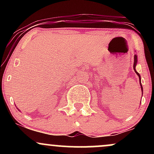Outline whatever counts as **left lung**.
Segmentation results:
<instances>
[{"mask_svg": "<svg viewBox=\"0 0 154 154\" xmlns=\"http://www.w3.org/2000/svg\"><path fill=\"white\" fill-rule=\"evenodd\" d=\"M134 64H133V69H134V70H135V73L137 74V75H138V77H139V79H140V86H141V90H142V91H143V86H142V84H141V81H140V75L138 73H137V72H136V70H135V65H136V63H137V56H136V55H135V57H134Z\"/></svg>", "mask_w": 154, "mask_h": 154, "instance_id": "8db88e82", "label": "left lung"}]
</instances>
